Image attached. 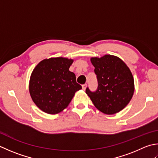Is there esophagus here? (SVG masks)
I'll return each mask as SVG.
<instances>
[{
	"label": "esophagus",
	"mask_w": 158,
	"mask_h": 158,
	"mask_svg": "<svg viewBox=\"0 0 158 158\" xmlns=\"http://www.w3.org/2000/svg\"><path fill=\"white\" fill-rule=\"evenodd\" d=\"M82 89L84 90V91H85V90L86 88V84H85V85H82Z\"/></svg>",
	"instance_id": "esophagus-1"
}]
</instances>
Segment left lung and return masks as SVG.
<instances>
[{
  "label": "left lung",
  "instance_id": "obj_1",
  "mask_svg": "<svg viewBox=\"0 0 158 158\" xmlns=\"http://www.w3.org/2000/svg\"><path fill=\"white\" fill-rule=\"evenodd\" d=\"M97 75L98 88L95 92L86 89L93 104L106 114H114L130 103L134 93V80L130 68L120 58L105 54L91 57Z\"/></svg>",
  "mask_w": 158,
  "mask_h": 158
}]
</instances>
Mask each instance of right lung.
Segmentation results:
<instances>
[{"instance_id":"add662e5","label":"right lung","mask_w":158,"mask_h":158,"mask_svg":"<svg viewBox=\"0 0 158 158\" xmlns=\"http://www.w3.org/2000/svg\"><path fill=\"white\" fill-rule=\"evenodd\" d=\"M73 59L54 57L44 59L31 73L29 93L41 110L50 114L65 109L77 91L82 89L74 73L69 70Z\"/></svg>"}]
</instances>
